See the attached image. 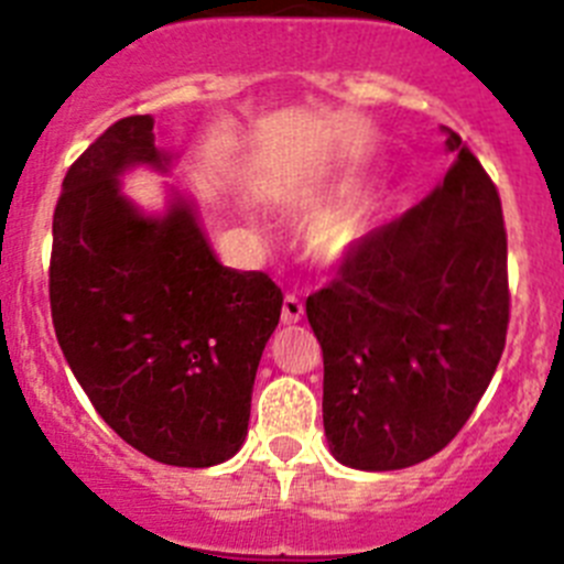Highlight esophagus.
I'll use <instances>...</instances> for the list:
<instances>
[{
	"label": "esophagus",
	"mask_w": 564,
	"mask_h": 564,
	"mask_svg": "<svg viewBox=\"0 0 564 564\" xmlns=\"http://www.w3.org/2000/svg\"><path fill=\"white\" fill-rule=\"evenodd\" d=\"M302 316H305L302 299L288 293V296L282 299V322H285V325H296V322H302Z\"/></svg>",
	"instance_id": "34e87169"
}]
</instances>
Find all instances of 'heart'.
Wrapping results in <instances>:
<instances>
[{"instance_id":"heart-1","label":"heart","mask_w":564,"mask_h":564,"mask_svg":"<svg viewBox=\"0 0 564 564\" xmlns=\"http://www.w3.org/2000/svg\"><path fill=\"white\" fill-rule=\"evenodd\" d=\"M381 214L383 203L378 200L361 203V206L356 208H344V212L330 214V217L318 223V228L313 231V253H316L322 262H341V259L347 257L372 228H376V223L381 220Z\"/></svg>"}]
</instances>
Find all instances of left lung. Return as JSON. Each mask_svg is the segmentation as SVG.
<instances>
[{
	"label": "left lung",
	"instance_id": "left-lung-1",
	"mask_svg": "<svg viewBox=\"0 0 564 564\" xmlns=\"http://www.w3.org/2000/svg\"><path fill=\"white\" fill-rule=\"evenodd\" d=\"M441 186L372 228L307 296L325 358V435L338 463L430 460L475 412L508 330V242L497 186L460 134Z\"/></svg>",
	"mask_w": 564,
	"mask_h": 564
}]
</instances>
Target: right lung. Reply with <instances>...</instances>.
<instances>
[{
	"label": "right lung",
	"mask_w": 564,
	"mask_h": 564,
	"mask_svg": "<svg viewBox=\"0 0 564 564\" xmlns=\"http://www.w3.org/2000/svg\"><path fill=\"white\" fill-rule=\"evenodd\" d=\"M152 129V115L121 118L69 166L53 214L50 311L112 432L158 463L206 468L246 441L282 291L268 273L220 265L183 197L163 217L123 197L129 166L172 163Z\"/></svg>",
	"instance_id": "obj_1"
}]
</instances>
